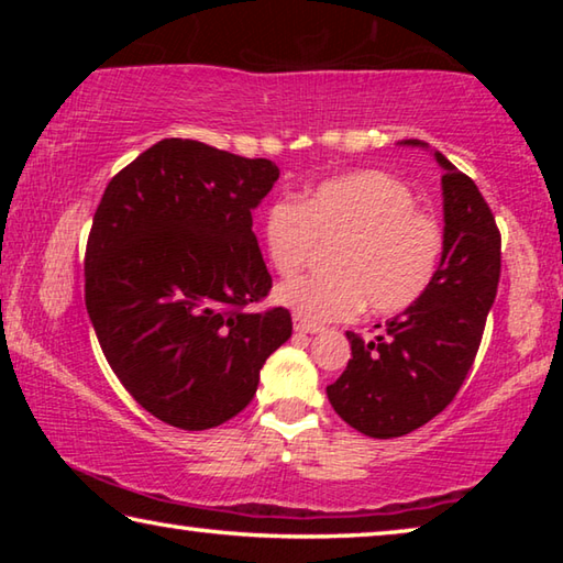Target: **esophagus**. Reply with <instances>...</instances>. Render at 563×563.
<instances>
[{"mask_svg": "<svg viewBox=\"0 0 563 563\" xmlns=\"http://www.w3.org/2000/svg\"><path fill=\"white\" fill-rule=\"evenodd\" d=\"M320 330H322L320 325H312V322L295 318V332H300V335H316V332H320Z\"/></svg>", "mask_w": 563, "mask_h": 563, "instance_id": "esophagus-1", "label": "esophagus"}]
</instances>
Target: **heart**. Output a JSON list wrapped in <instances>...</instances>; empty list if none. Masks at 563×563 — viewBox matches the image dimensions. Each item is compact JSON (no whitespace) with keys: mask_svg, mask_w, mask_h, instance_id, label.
I'll return each mask as SVG.
<instances>
[{"mask_svg":"<svg viewBox=\"0 0 563 563\" xmlns=\"http://www.w3.org/2000/svg\"><path fill=\"white\" fill-rule=\"evenodd\" d=\"M316 243H335L325 275L285 283L275 300L312 325L347 320L367 308L397 316L432 288L446 251L440 218L417 208L405 180L355 170L312 188L300 203L275 198L263 213V245L283 278L310 261Z\"/></svg>","mask_w":563,"mask_h":563,"instance_id":"b5f03b06","label":"heart"}]
</instances>
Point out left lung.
Masks as SVG:
<instances>
[{
    "label": "left lung",
    "mask_w": 563,
    "mask_h": 563,
    "mask_svg": "<svg viewBox=\"0 0 563 563\" xmlns=\"http://www.w3.org/2000/svg\"><path fill=\"white\" fill-rule=\"evenodd\" d=\"M405 146L424 141L407 139ZM442 166L446 251L424 298L389 318L375 338L347 332L352 357L328 387L350 427L377 440L430 422L460 393L497 298L501 235L474 180L434 151Z\"/></svg>",
    "instance_id": "8db88e82"
}]
</instances>
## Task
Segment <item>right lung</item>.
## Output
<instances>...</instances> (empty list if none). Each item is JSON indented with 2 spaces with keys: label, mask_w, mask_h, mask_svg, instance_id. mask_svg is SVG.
<instances>
[{
  "label": "right lung",
  "mask_w": 563,
  "mask_h": 563,
  "mask_svg": "<svg viewBox=\"0 0 563 563\" xmlns=\"http://www.w3.org/2000/svg\"><path fill=\"white\" fill-rule=\"evenodd\" d=\"M280 170L190 139H164L109 180L84 278L103 357L136 402L178 430L228 422L292 332L285 308L247 310L273 288L253 208Z\"/></svg>",
  "instance_id": "right-lung-1"
}]
</instances>
